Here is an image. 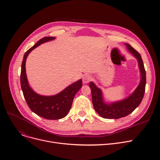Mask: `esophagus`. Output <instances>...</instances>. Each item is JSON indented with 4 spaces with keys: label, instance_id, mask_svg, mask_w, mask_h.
<instances>
[{
    "label": "esophagus",
    "instance_id": "esophagus-1",
    "mask_svg": "<svg viewBox=\"0 0 160 160\" xmlns=\"http://www.w3.org/2000/svg\"><path fill=\"white\" fill-rule=\"evenodd\" d=\"M91 80V77L88 74H86L83 75V77L82 78V81H83V82L84 83H87L89 82V81Z\"/></svg>",
    "mask_w": 160,
    "mask_h": 160
}]
</instances>
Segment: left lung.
I'll use <instances>...</instances> for the list:
<instances>
[{"label": "left lung", "instance_id": "8db88e82", "mask_svg": "<svg viewBox=\"0 0 160 160\" xmlns=\"http://www.w3.org/2000/svg\"><path fill=\"white\" fill-rule=\"evenodd\" d=\"M128 52L135 57L138 62L141 80L138 86L128 97L113 102L104 101L102 90L93 82H89L92 102L97 113L104 119H119L130 114L138 107L143 98L146 85V72L140 54L128 43H124Z\"/></svg>", "mask_w": 160, "mask_h": 160}]
</instances>
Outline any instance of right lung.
Listing matches in <instances>:
<instances>
[{
    "label": "right lung",
    "mask_w": 160,
    "mask_h": 160,
    "mask_svg": "<svg viewBox=\"0 0 160 160\" xmlns=\"http://www.w3.org/2000/svg\"><path fill=\"white\" fill-rule=\"evenodd\" d=\"M55 37H45L25 52L21 65V86L24 97L30 110L46 119L57 120L65 117L70 111L74 97L82 86V80L75 82L60 93L52 96L38 94L30 86L26 73V61L28 54L41 44L55 39Z\"/></svg>",
    "instance_id": "obj_1"
}]
</instances>
